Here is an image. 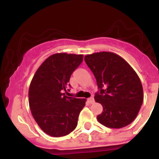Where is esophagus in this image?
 Instances as JSON below:
<instances>
[{
	"label": "esophagus",
	"instance_id": "1",
	"mask_svg": "<svg viewBox=\"0 0 159 159\" xmlns=\"http://www.w3.org/2000/svg\"><path fill=\"white\" fill-rule=\"evenodd\" d=\"M88 102H89V103H90V104H93L94 102V98L93 97L89 98H88Z\"/></svg>",
	"mask_w": 159,
	"mask_h": 159
}]
</instances>
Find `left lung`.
I'll return each instance as SVG.
<instances>
[{
    "instance_id": "1",
    "label": "left lung",
    "mask_w": 159,
    "mask_h": 159,
    "mask_svg": "<svg viewBox=\"0 0 159 159\" xmlns=\"http://www.w3.org/2000/svg\"><path fill=\"white\" fill-rule=\"evenodd\" d=\"M84 61L96 79V102L103 111L97 120L111 129L129 125L136 118L143 101V87L138 75L123 58L112 52L88 54Z\"/></svg>"
}]
</instances>
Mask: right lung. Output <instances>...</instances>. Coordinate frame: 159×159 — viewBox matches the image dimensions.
<instances>
[{"instance_id": "right-lung-1", "label": "right lung", "mask_w": 159, "mask_h": 159, "mask_svg": "<svg viewBox=\"0 0 159 159\" xmlns=\"http://www.w3.org/2000/svg\"><path fill=\"white\" fill-rule=\"evenodd\" d=\"M82 61V54H53L42 63L30 82V109L36 123L48 135H67L77 126L86 99L69 97L63 91L71 87V75Z\"/></svg>"}]
</instances>
